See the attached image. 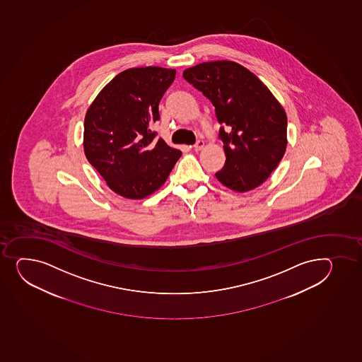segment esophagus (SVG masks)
I'll return each instance as SVG.
<instances>
[{
	"label": "esophagus",
	"mask_w": 362,
	"mask_h": 362,
	"mask_svg": "<svg viewBox=\"0 0 362 362\" xmlns=\"http://www.w3.org/2000/svg\"><path fill=\"white\" fill-rule=\"evenodd\" d=\"M205 146V141H198L193 145V148H194L195 151H200Z\"/></svg>",
	"instance_id": "obj_1"
}]
</instances>
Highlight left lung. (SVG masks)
<instances>
[{
    "mask_svg": "<svg viewBox=\"0 0 362 362\" xmlns=\"http://www.w3.org/2000/svg\"><path fill=\"white\" fill-rule=\"evenodd\" d=\"M183 77L216 108L224 143V167L216 177L236 192L262 185L287 146L285 110L247 68L231 61L206 62L186 69Z\"/></svg>",
    "mask_w": 362,
    "mask_h": 362,
    "instance_id": "1",
    "label": "left lung"
}]
</instances>
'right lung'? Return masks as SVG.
Segmentation results:
<instances>
[{
    "instance_id": "1",
    "label": "right lung",
    "mask_w": 362,
    "mask_h": 362,
    "mask_svg": "<svg viewBox=\"0 0 362 362\" xmlns=\"http://www.w3.org/2000/svg\"><path fill=\"white\" fill-rule=\"evenodd\" d=\"M174 69H127L103 88L84 118L88 162L110 189L127 199L153 194L182 153L151 131L158 103L175 80Z\"/></svg>"
}]
</instances>
